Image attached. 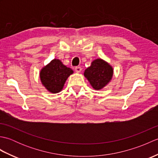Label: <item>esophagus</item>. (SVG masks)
<instances>
[{
    "label": "esophagus",
    "mask_w": 158,
    "mask_h": 158,
    "mask_svg": "<svg viewBox=\"0 0 158 158\" xmlns=\"http://www.w3.org/2000/svg\"><path fill=\"white\" fill-rule=\"evenodd\" d=\"M81 70H82V69L80 66H76L75 67V71L77 73H80L81 71Z\"/></svg>",
    "instance_id": "obj_1"
}]
</instances>
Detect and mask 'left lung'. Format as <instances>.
I'll return each instance as SVG.
<instances>
[{
	"mask_svg": "<svg viewBox=\"0 0 158 158\" xmlns=\"http://www.w3.org/2000/svg\"><path fill=\"white\" fill-rule=\"evenodd\" d=\"M83 75L94 89L100 90L106 87L112 80L113 69L105 60L97 58L93 60L91 65L85 70Z\"/></svg>",
	"mask_w": 158,
	"mask_h": 158,
	"instance_id": "left-lung-1",
	"label": "left lung"
}]
</instances>
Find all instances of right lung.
<instances>
[{
  "label": "right lung",
  "mask_w": 158,
  "mask_h": 158,
  "mask_svg": "<svg viewBox=\"0 0 158 158\" xmlns=\"http://www.w3.org/2000/svg\"><path fill=\"white\" fill-rule=\"evenodd\" d=\"M73 73L61 60L55 58L40 70V80L48 92L56 94L62 91L67 79Z\"/></svg>",
  "instance_id": "add662e5"
}]
</instances>
